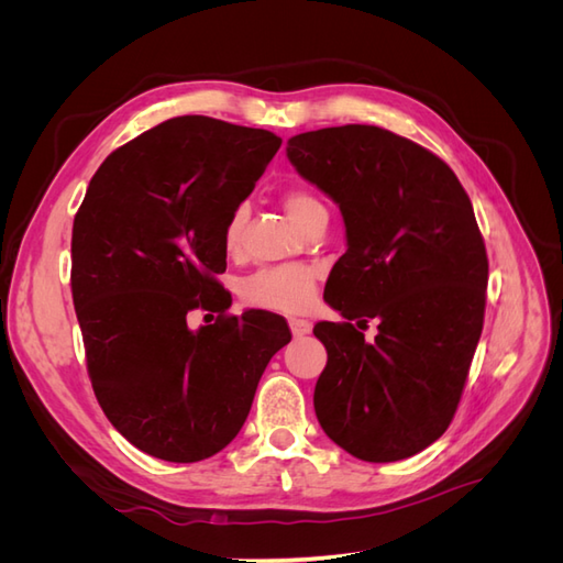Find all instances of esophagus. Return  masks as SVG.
Masks as SVG:
<instances>
[{
  "label": "esophagus",
  "mask_w": 563,
  "mask_h": 563,
  "mask_svg": "<svg viewBox=\"0 0 563 563\" xmlns=\"http://www.w3.org/2000/svg\"><path fill=\"white\" fill-rule=\"evenodd\" d=\"M288 327H291L294 338H300V335H305V333H310V331H312V323H310L308 319H298V317L288 319Z\"/></svg>",
  "instance_id": "esophagus-1"
}]
</instances>
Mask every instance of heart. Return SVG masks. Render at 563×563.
I'll return each instance as SVG.
<instances>
[{
    "instance_id": "obj_1",
    "label": "heart",
    "mask_w": 563,
    "mask_h": 563,
    "mask_svg": "<svg viewBox=\"0 0 563 563\" xmlns=\"http://www.w3.org/2000/svg\"><path fill=\"white\" fill-rule=\"evenodd\" d=\"M284 209L288 218L300 228L317 211H327L323 203L308 190H288L284 195ZM244 225V209H234L225 223L223 242L228 251L240 244ZM317 291V272L308 265H277L263 267L244 277L240 284V296L251 308L272 312H300L312 302Z\"/></svg>"
}]
</instances>
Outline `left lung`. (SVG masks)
Segmentation results:
<instances>
[{"label":"left lung","instance_id":"left-lung-1","mask_svg":"<svg viewBox=\"0 0 563 563\" xmlns=\"http://www.w3.org/2000/svg\"><path fill=\"white\" fill-rule=\"evenodd\" d=\"M286 155L347 232L323 291L347 321L314 327L329 352L321 430L366 463L416 455L449 430L484 329L488 258L472 201L444 159L380 126L298 133ZM371 318L379 335L364 341Z\"/></svg>","mask_w":563,"mask_h":563}]
</instances>
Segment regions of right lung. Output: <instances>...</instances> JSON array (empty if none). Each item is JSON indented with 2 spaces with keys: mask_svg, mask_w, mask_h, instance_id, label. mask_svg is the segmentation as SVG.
Returning a JSON list of instances; mask_svg holds the SVG:
<instances>
[{
  "mask_svg": "<svg viewBox=\"0 0 563 563\" xmlns=\"http://www.w3.org/2000/svg\"><path fill=\"white\" fill-rule=\"evenodd\" d=\"M282 139L185 114L100 164L73 225V300L87 368L114 430L168 463H197L242 430L288 340L269 312L228 314V218ZM218 311L192 332L186 314ZM213 317V314H211Z\"/></svg>",
  "mask_w": 563,
  "mask_h": 563,
  "instance_id": "obj_1",
  "label": "right lung"
}]
</instances>
